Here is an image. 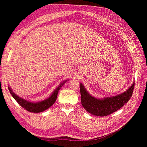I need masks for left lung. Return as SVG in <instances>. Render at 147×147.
Masks as SVG:
<instances>
[{
	"mask_svg": "<svg viewBox=\"0 0 147 147\" xmlns=\"http://www.w3.org/2000/svg\"><path fill=\"white\" fill-rule=\"evenodd\" d=\"M134 82L121 94L99 99L89 93L82 83H80L82 105L87 112L96 116L104 117L116 112L129 101L132 96Z\"/></svg>",
	"mask_w": 147,
	"mask_h": 147,
	"instance_id": "left-lung-1",
	"label": "left lung"
}]
</instances>
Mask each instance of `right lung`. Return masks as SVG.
Returning a JSON list of instances; mask_svg holds the SVG:
<instances>
[{
    "instance_id": "right-lung-1",
    "label": "right lung",
    "mask_w": 147,
    "mask_h": 147,
    "mask_svg": "<svg viewBox=\"0 0 147 147\" xmlns=\"http://www.w3.org/2000/svg\"><path fill=\"white\" fill-rule=\"evenodd\" d=\"M67 81V80H65L61 83V84L56 88V90L53 92L51 95L48 98L37 102H30L23 98H21V97H19L18 96L16 95L15 93L13 92V91H12L11 88L9 87V86H8V90H9L10 94H11L13 98L16 100V102L22 107L24 108L26 110L29 111L30 112L40 113L46 110L53 105V104H54L55 101L56 100L57 96V94H58L59 90L64 85V83H66Z\"/></svg>"
}]
</instances>
